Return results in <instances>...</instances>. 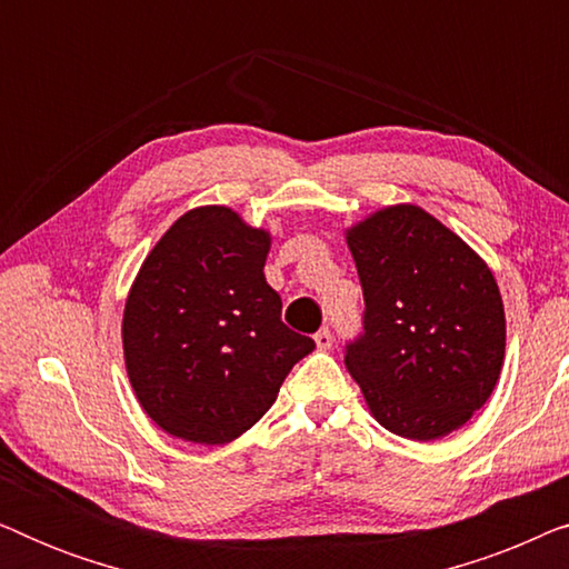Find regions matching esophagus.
<instances>
[{
	"label": "esophagus",
	"mask_w": 569,
	"mask_h": 569,
	"mask_svg": "<svg viewBox=\"0 0 569 569\" xmlns=\"http://www.w3.org/2000/svg\"><path fill=\"white\" fill-rule=\"evenodd\" d=\"M313 341H316V347L321 349V352H326V349H331V345H333V337H331V331L329 329H321L313 337Z\"/></svg>",
	"instance_id": "1"
}]
</instances>
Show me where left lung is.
Here are the masks:
<instances>
[{"mask_svg": "<svg viewBox=\"0 0 569 569\" xmlns=\"http://www.w3.org/2000/svg\"><path fill=\"white\" fill-rule=\"evenodd\" d=\"M365 295V337L345 365L378 425L430 442L461 430L505 362V306L487 261L417 204L345 230Z\"/></svg>", "mask_w": 569, "mask_h": 569, "instance_id": "obj_1", "label": "left lung"}]
</instances>
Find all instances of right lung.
I'll use <instances>...</instances> for the list:
<instances>
[{
  "mask_svg": "<svg viewBox=\"0 0 569 569\" xmlns=\"http://www.w3.org/2000/svg\"><path fill=\"white\" fill-rule=\"evenodd\" d=\"M271 232L207 204L170 224L139 267L121 321L123 365L144 415L199 446L236 440L316 349L282 323L267 284Z\"/></svg>",
  "mask_w": 569,
  "mask_h": 569,
  "instance_id": "add662e5",
  "label": "right lung"
}]
</instances>
